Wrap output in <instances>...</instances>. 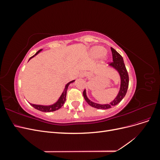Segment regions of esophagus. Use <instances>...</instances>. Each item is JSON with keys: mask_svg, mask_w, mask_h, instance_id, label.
Returning <instances> with one entry per match:
<instances>
[{"mask_svg": "<svg viewBox=\"0 0 160 160\" xmlns=\"http://www.w3.org/2000/svg\"><path fill=\"white\" fill-rule=\"evenodd\" d=\"M86 76V72H81V73L80 74V77H84Z\"/></svg>", "mask_w": 160, "mask_h": 160, "instance_id": "34e87169", "label": "esophagus"}]
</instances>
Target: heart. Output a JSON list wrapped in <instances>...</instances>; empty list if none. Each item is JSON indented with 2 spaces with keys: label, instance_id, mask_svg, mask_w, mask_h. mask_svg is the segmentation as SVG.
I'll return each instance as SVG.
<instances>
[{
  "label": "heart",
  "instance_id": "b5f03b06",
  "mask_svg": "<svg viewBox=\"0 0 160 160\" xmlns=\"http://www.w3.org/2000/svg\"><path fill=\"white\" fill-rule=\"evenodd\" d=\"M105 51L103 47H95L91 49V50L90 51V54L92 57L98 58L101 56H102L105 53Z\"/></svg>",
  "mask_w": 160,
  "mask_h": 160
}]
</instances>
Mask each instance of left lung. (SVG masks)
<instances>
[{
  "mask_svg": "<svg viewBox=\"0 0 160 160\" xmlns=\"http://www.w3.org/2000/svg\"><path fill=\"white\" fill-rule=\"evenodd\" d=\"M111 52H112V56H113V62H111L109 66L112 67L114 69H115L118 72V73L120 76L121 79V83H120V88L119 93L116 98L108 104H99L94 103L93 101H91L87 96L86 90L83 91V97L89 105L91 107L97 108V109H109L113 106L118 105L121 101H122L125 95H126L128 85H129V75L128 73V71L126 69V67L124 64L123 57L121 56L119 53L116 51L113 48L111 47Z\"/></svg>",
  "mask_w": 160,
  "mask_h": 160,
  "instance_id": "8db88e82",
  "label": "left lung"
}]
</instances>
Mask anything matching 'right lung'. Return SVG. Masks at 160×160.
Masks as SVG:
<instances>
[{
  "label": "right lung",
  "mask_w": 160,
  "mask_h": 160,
  "mask_svg": "<svg viewBox=\"0 0 160 160\" xmlns=\"http://www.w3.org/2000/svg\"><path fill=\"white\" fill-rule=\"evenodd\" d=\"M42 49H40L39 51H38L35 55H34L32 57H31L29 60H31L32 58H33L34 57H35L37 54H38ZM28 60V61H29ZM75 81V80H72L70 82H69L68 83H67L65 87V89L63 92H62L61 95L60 96V98H59V99L57 100V102H55V103H53L52 105H36V104H32V103H30L34 108H35L37 110H39L41 111H42V112H51V111H55L56 110H58L59 109H60L63 104L65 102V100H66V95H67V89H68V87L69 85L73 83Z\"/></svg>",
  "instance_id": "obj_1"
}]
</instances>
